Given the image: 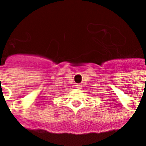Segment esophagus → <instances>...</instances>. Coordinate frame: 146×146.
Segmentation results:
<instances>
[{
  "mask_svg": "<svg viewBox=\"0 0 146 146\" xmlns=\"http://www.w3.org/2000/svg\"><path fill=\"white\" fill-rule=\"evenodd\" d=\"M75 88L77 89H81L82 88V85L80 84H76V85H75Z\"/></svg>",
  "mask_w": 146,
  "mask_h": 146,
  "instance_id": "obj_1",
  "label": "esophagus"
}]
</instances>
